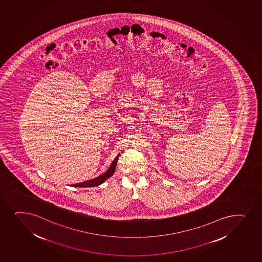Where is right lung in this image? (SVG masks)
<instances>
[{"mask_svg":"<svg viewBox=\"0 0 262 262\" xmlns=\"http://www.w3.org/2000/svg\"><path fill=\"white\" fill-rule=\"evenodd\" d=\"M118 157H119V155H118V156L115 158V159L112 161V165L110 166L109 169H108L107 171H105L103 175L97 177V178L93 179V180L85 181V182L78 183V184L73 185L72 186H74V187H91V186H97V185L103 184L106 180H108V179H109L110 177L112 176V174L114 173L115 169H116V165H117V163H118Z\"/></svg>","mask_w":262,"mask_h":262,"instance_id":"right-lung-1","label":"right lung"}]
</instances>
